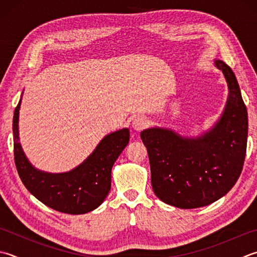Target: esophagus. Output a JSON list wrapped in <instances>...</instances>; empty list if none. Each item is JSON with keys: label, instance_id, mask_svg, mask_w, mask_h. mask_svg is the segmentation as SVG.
I'll return each mask as SVG.
<instances>
[{"label": "esophagus", "instance_id": "esophagus-1", "mask_svg": "<svg viewBox=\"0 0 257 257\" xmlns=\"http://www.w3.org/2000/svg\"><path fill=\"white\" fill-rule=\"evenodd\" d=\"M146 123H147V120H146L144 117H137L134 119L133 121V129L136 130V132H140L145 128Z\"/></svg>", "mask_w": 257, "mask_h": 257}]
</instances>
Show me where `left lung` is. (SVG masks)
Instances as JSON below:
<instances>
[{
    "instance_id": "left-lung-1",
    "label": "left lung",
    "mask_w": 257,
    "mask_h": 257,
    "mask_svg": "<svg viewBox=\"0 0 257 257\" xmlns=\"http://www.w3.org/2000/svg\"><path fill=\"white\" fill-rule=\"evenodd\" d=\"M227 82L224 111L199 137H184L173 129L153 127L140 137L149 156L155 195L174 207L190 209L212 204L227 194L242 173L248 118L233 70L214 60Z\"/></svg>"
}]
</instances>
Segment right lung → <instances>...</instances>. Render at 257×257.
Segmentation results:
<instances>
[{"mask_svg":"<svg viewBox=\"0 0 257 257\" xmlns=\"http://www.w3.org/2000/svg\"><path fill=\"white\" fill-rule=\"evenodd\" d=\"M20 107L21 99L13 115L14 162L27 189L48 207L61 213L80 215L99 207L111 187L112 166L129 143V129L105 136L92 154L70 172L48 173L35 168L23 152L19 137Z\"/></svg>","mask_w":257,"mask_h":257,"instance_id":"add662e5","label":"right lung"}]
</instances>
